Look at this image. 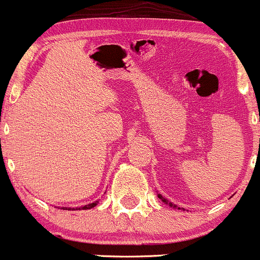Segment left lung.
Listing matches in <instances>:
<instances>
[{
	"mask_svg": "<svg viewBox=\"0 0 260 260\" xmlns=\"http://www.w3.org/2000/svg\"><path fill=\"white\" fill-rule=\"evenodd\" d=\"M157 196H158V198H160V200H161V201H162V202H164V203H166V205H169V206H170V207H172V208H177V209H182V208L177 207V206H176V205H174V203H172V202H170V201H167V200H166V198H165V197H162V196H161V194H158V193H157Z\"/></svg>",
	"mask_w": 260,
	"mask_h": 260,
	"instance_id": "8db88e82",
	"label": "left lung"
}]
</instances>
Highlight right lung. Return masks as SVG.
Segmentation results:
<instances>
[{
  "mask_svg": "<svg viewBox=\"0 0 260 260\" xmlns=\"http://www.w3.org/2000/svg\"><path fill=\"white\" fill-rule=\"evenodd\" d=\"M98 203H99V201H95V202H93V203H89V205H85V206H83V207H79V208H72V207H63V209H75V211H77V209H90V208H93V207H95V206L98 205Z\"/></svg>",
  "mask_w": 260,
  "mask_h": 260,
  "instance_id": "add662e5",
  "label": "right lung"
}]
</instances>
